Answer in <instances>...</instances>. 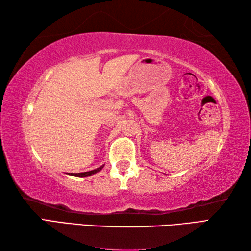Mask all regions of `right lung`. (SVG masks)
Masks as SVG:
<instances>
[{
    "mask_svg": "<svg viewBox=\"0 0 251 251\" xmlns=\"http://www.w3.org/2000/svg\"><path fill=\"white\" fill-rule=\"evenodd\" d=\"M103 166H104V165H102V166L98 167L97 169L90 170V172H85V173H79V174H71V175L74 176V177H88V176H92V175H94V174H96V173L100 172V170L103 168Z\"/></svg>",
    "mask_w": 251,
    "mask_h": 251,
    "instance_id": "1",
    "label": "right lung"
}]
</instances>
